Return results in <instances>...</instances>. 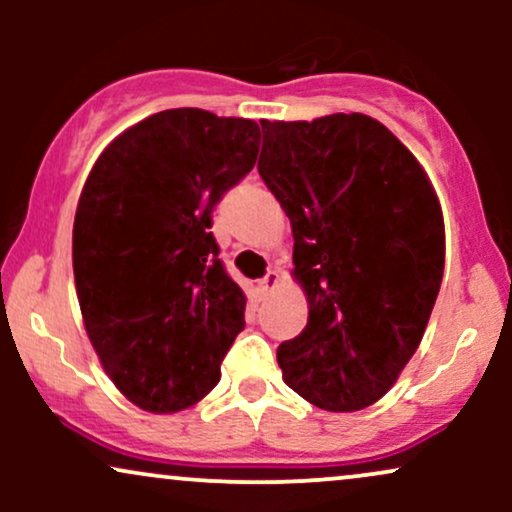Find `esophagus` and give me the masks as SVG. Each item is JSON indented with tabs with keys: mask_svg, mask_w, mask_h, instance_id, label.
Segmentation results:
<instances>
[{
	"mask_svg": "<svg viewBox=\"0 0 512 512\" xmlns=\"http://www.w3.org/2000/svg\"><path fill=\"white\" fill-rule=\"evenodd\" d=\"M276 284H279V274L267 272V276H264V279L257 281V293H262V296H264V293L272 291Z\"/></svg>",
	"mask_w": 512,
	"mask_h": 512,
	"instance_id": "34e87169",
	"label": "esophagus"
}]
</instances>
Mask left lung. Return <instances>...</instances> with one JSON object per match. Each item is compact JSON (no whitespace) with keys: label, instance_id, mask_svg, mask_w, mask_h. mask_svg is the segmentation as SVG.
<instances>
[{"label":"left lung","instance_id":"1","mask_svg":"<svg viewBox=\"0 0 512 512\" xmlns=\"http://www.w3.org/2000/svg\"><path fill=\"white\" fill-rule=\"evenodd\" d=\"M262 125L257 163L291 219L308 325L279 344L284 383L325 411L378 402L419 349L445 267L426 170L361 113Z\"/></svg>","mask_w":512,"mask_h":512}]
</instances>
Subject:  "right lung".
I'll list each match as a JSON object with an SVG mask.
<instances>
[{
	"label": "right lung",
	"mask_w": 512,
	"mask_h": 512,
	"mask_svg": "<svg viewBox=\"0 0 512 512\" xmlns=\"http://www.w3.org/2000/svg\"><path fill=\"white\" fill-rule=\"evenodd\" d=\"M260 139L245 117L163 110L113 139L88 173L72 236L76 296L105 373L139 409L197 404L243 332L245 293L209 228Z\"/></svg>",
	"instance_id": "obj_1"
}]
</instances>
